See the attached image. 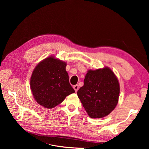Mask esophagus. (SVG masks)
<instances>
[{"mask_svg": "<svg viewBox=\"0 0 149 149\" xmlns=\"http://www.w3.org/2000/svg\"><path fill=\"white\" fill-rule=\"evenodd\" d=\"M73 88H74V89L75 92H77L78 90L79 89V86H78V84H76V85H74V86H73Z\"/></svg>", "mask_w": 149, "mask_h": 149, "instance_id": "esophagus-1", "label": "esophagus"}]
</instances>
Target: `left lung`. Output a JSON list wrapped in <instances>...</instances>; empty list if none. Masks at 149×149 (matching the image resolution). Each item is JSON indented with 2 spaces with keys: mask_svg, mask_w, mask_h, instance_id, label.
Instances as JSON below:
<instances>
[{
  "mask_svg": "<svg viewBox=\"0 0 149 149\" xmlns=\"http://www.w3.org/2000/svg\"><path fill=\"white\" fill-rule=\"evenodd\" d=\"M120 86L116 76L109 68L89 70L85 76L83 86L78 96L90 118H102L118 104Z\"/></svg>",
  "mask_w": 149,
  "mask_h": 149,
  "instance_id": "left-lung-1",
  "label": "left lung"
}]
</instances>
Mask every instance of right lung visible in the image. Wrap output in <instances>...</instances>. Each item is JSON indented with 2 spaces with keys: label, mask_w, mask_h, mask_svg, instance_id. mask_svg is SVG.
Listing matches in <instances>:
<instances>
[{
  "label": "right lung",
  "mask_w": 149,
  "mask_h": 149,
  "mask_svg": "<svg viewBox=\"0 0 149 149\" xmlns=\"http://www.w3.org/2000/svg\"><path fill=\"white\" fill-rule=\"evenodd\" d=\"M66 66V63L51 56L35 68L30 78V89L38 104L52 109L74 93L69 83Z\"/></svg>",
  "instance_id": "add662e5"
}]
</instances>
